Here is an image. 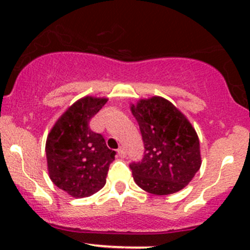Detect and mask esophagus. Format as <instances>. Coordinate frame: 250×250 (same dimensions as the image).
<instances>
[{"instance_id": "1", "label": "esophagus", "mask_w": 250, "mask_h": 250, "mask_svg": "<svg viewBox=\"0 0 250 250\" xmlns=\"http://www.w3.org/2000/svg\"><path fill=\"white\" fill-rule=\"evenodd\" d=\"M118 156H120V157H122V158H125V156H127V153H125V150L123 147H121V148H118Z\"/></svg>"}]
</instances>
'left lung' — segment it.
Wrapping results in <instances>:
<instances>
[{"instance_id":"8db88e82","label":"left lung","mask_w":250,"mask_h":250,"mask_svg":"<svg viewBox=\"0 0 250 250\" xmlns=\"http://www.w3.org/2000/svg\"><path fill=\"white\" fill-rule=\"evenodd\" d=\"M132 112L145 148L141 161L129 165L134 181L153 195L178 192L200 170L197 133L172 103L161 97L140 100Z\"/></svg>"}]
</instances>
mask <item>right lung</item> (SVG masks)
Returning a JSON list of instances; mask_svg holds the SVG:
<instances>
[{"label": "right lung", "instance_id": "right-lung-1", "mask_svg": "<svg viewBox=\"0 0 250 250\" xmlns=\"http://www.w3.org/2000/svg\"><path fill=\"white\" fill-rule=\"evenodd\" d=\"M107 99L85 97L62 113L46 143L49 176L54 185L72 197L92 196L104 188L116 151L104 137L90 129L89 121Z\"/></svg>", "mask_w": 250, "mask_h": 250}]
</instances>
